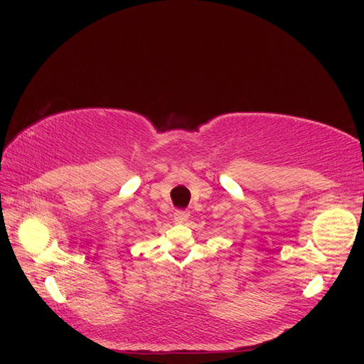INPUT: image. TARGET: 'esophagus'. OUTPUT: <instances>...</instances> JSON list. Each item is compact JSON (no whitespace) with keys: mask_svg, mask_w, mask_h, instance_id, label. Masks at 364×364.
I'll return each mask as SVG.
<instances>
[{"mask_svg":"<svg viewBox=\"0 0 364 364\" xmlns=\"http://www.w3.org/2000/svg\"><path fill=\"white\" fill-rule=\"evenodd\" d=\"M173 219L176 223H184L189 219V211H175Z\"/></svg>","mask_w":364,"mask_h":364,"instance_id":"esophagus-1","label":"esophagus"}]
</instances>
